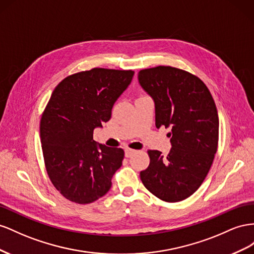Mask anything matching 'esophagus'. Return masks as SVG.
Segmentation results:
<instances>
[{
  "instance_id": "obj_1",
  "label": "esophagus",
  "mask_w": 254,
  "mask_h": 254,
  "mask_svg": "<svg viewBox=\"0 0 254 254\" xmlns=\"http://www.w3.org/2000/svg\"><path fill=\"white\" fill-rule=\"evenodd\" d=\"M136 152V150H133V149H129V148H127L125 150V153H126V156L127 157H131L134 153Z\"/></svg>"
}]
</instances>
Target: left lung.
<instances>
[{"label":"left lung","mask_w":254,"mask_h":254,"mask_svg":"<svg viewBox=\"0 0 254 254\" xmlns=\"http://www.w3.org/2000/svg\"><path fill=\"white\" fill-rule=\"evenodd\" d=\"M138 82L154 101L156 127L171 128L169 154L149 150L141 182L163 201H182L200 187L217 152L219 119L214 99L199 77L170 66L140 70Z\"/></svg>","instance_id":"obj_1"}]
</instances>
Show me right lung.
I'll return each instance as SVG.
<instances>
[{
  "instance_id": "right-lung-1",
  "label": "right lung",
  "mask_w": 254,
  "mask_h": 254,
  "mask_svg": "<svg viewBox=\"0 0 254 254\" xmlns=\"http://www.w3.org/2000/svg\"><path fill=\"white\" fill-rule=\"evenodd\" d=\"M132 70L93 68L56 86L40 121V138L51 182L78 204L111 190L125 151L93 140V129L111 119L116 101L131 84Z\"/></svg>"
}]
</instances>
